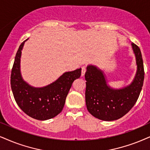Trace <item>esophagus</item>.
I'll use <instances>...</instances> for the list:
<instances>
[{
  "label": "esophagus",
  "mask_w": 150,
  "mask_h": 150,
  "mask_svg": "<svg viewBox=\"0 0 150 150\" xmlns=\"http://www.w3.org/2000/svg\"><path fill=\"white\" fill-rule=\"evenodd\" d=\"M86 71V66H82L81 67V76H84L85 73Z\"/></svg>",
  "instance_id": "esophagus-1"
}]
</instances>
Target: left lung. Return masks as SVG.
Wrapping results in <instances>:
<instances>
[{
  "label": "left lung",
  "instance_id": "1",
  "mask_svg": "<svg viewBox=\"0 0 150 150\" xmlns=\"http://www.w3.org/2000/svg\"><path fill=\"white\" fill-rule=\"evenodd\" d=\"M137 72L133 82L124 88L115 90L108 86L103 72L96 66H87L85 98L88 112L102 120L120 118L132 109L137 101L144 81V66L139 47L132 43Z\"/></svg>",
  "mask_w": 150,
  "mask_h": 150
}]
</instances>
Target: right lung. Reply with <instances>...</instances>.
I'll use <instances>...</instances> for the list:
<instances>
[{"instance_id": "right-lung-1", "label": "right lung", "mask_w": 150, "mask_h": 150, "mask_svg": "<svg viewBox=\"0 0 150 150\" xmlns=\"http://www.w3.org/2000/svg\"><path fill=\"white\" fill-rule=\"evenodd\" d=\"M25 41L18 49L11 73L13 96L18 107L28 115L39 120H48L62 112L72 84L80 77L81 69L66 72L57 80L43 88L30 86L23 80L20 72V58Z\"/></svg>"}]
</instances>
